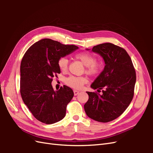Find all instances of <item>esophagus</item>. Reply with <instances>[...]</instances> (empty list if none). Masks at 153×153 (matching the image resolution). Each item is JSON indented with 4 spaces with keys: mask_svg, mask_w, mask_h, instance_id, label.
Returning <instances> with one entry per match:
<instances>
[{
    "mask_svg": "<svg viewBox=\"0 0 153 153\" xmlns=\"http://www.w3.org/2000/svg\"><path fill=\"white\" fill-rule=\"evenodd\" d=\"M73 92H74V95H75V96H76L78 93H79V92L77 91H76V90H75V91H74Z\"/></svg>",
    "mask_w": 153,
    "mask_h": 153,
    "instance_id": "34e87169",
    "label": "esophagus"
}]
</instances>
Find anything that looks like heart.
<instances>
[{"mask_svg":"<svg viewBox=\"0 0 153 153\" xmlns=\"http://www.w3.org/2000/svg\"><path fill=\"white\" fill-rule=\"evenodd\" d=\"M75 58L80 61L85 66V72L89 75H95L100 70L101 64L96 61L94 54L89 52H80L75 55ZM68 60L66 57H60L58 60V66L62 71H66L68 68ZM87 82V78L84 76H69L66 78V84L72 88L80 89Z\"/></svg>","mask_w":153,"mask_h":153,"instance_id":"b5f03b06","label":"heart"}]
</instances>
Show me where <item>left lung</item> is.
<instances>
[{
  "label": "left lung",
  "instance_id": "8db88e82",
  "mask_svg": "<svg viewBox=\"0 0 153 153\" xmlns=\"http://www.w3.org/2000/svg\"><path fill=\"white\" fill-rule=\"evenodd\" d=\"M92 50L103 58L105 66L91 87L98 91L102 90L103 93L87 92L89 100L84 110L92 119L107 123L119 117L130 104L136 72L129 55L119 46L105 43L94 46Z\"/></svg>",
  "mask_w": 153,
  "mask_h": 153
}]
</instances>
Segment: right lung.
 <instances>
[{
  "instance_id": "1",
  "label": "right lung",
  "mask_w": 153,
  "mask_h": 153,
  "mask_svg": "<svg viewBox=\"0 0 153 153\" xmlns=\"http://www.w3.org/2000/svg\"><path fill=\"white\" fill-rule=\"evenodd\" d=\"M78 48L75 45H63L46 38L32 45L23 57L20 94L24 103L39 121L50 124L65 117L73 91L66 85L55 91L51 83L53 77L61 73L59 59Z\"/></svg>"
}]
</instances>
